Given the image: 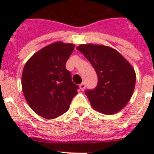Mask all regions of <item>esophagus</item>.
<instances>
[{
    "label": "esophagus",
    "mask_w": 154,
    "mask_h": 154,
    "mask_svg": "<svg viewBox=\"0 0 154 154\" xmlns=\"http://www.w3.org/2000/svg\"><path fill=\"white\" fill-rule=\"evenodd\" d=\"M79 87H80V89H81L82 91H84V89H85V82H82V83L80 84Z\"/></svg>",
    "instance_id": "34e87169"
}]
</instances>
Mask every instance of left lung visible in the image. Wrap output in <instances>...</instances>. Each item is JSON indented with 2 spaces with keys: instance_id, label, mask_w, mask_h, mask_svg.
Here are the masks:
<instances>
[{
  "instance_id": "left-lung-1",
  "label": "left lung",
  "mask_w": 154,
  "mask_h": 154,
  "mask_svg": "<svg viewBox=\"0 0 154 154\" xmlns=\"http://www.w3.org/2000/svg\"><path fill=\"white\" fill-rule=\"evenodd\" d=\"M96 72L98 84L85 92L92 108L112 115L130 101L135 88L136 73L116 50L102 45H81L77 47Z\"/></svg>"
}]
</instances>
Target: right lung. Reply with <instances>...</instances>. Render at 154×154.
Here are the masks:
<instances>
[{"label": "right lung", "mask_w": 154, "mask_h": 154, "mask_svg": "<svg viewBox=\"0 0 154 154\" xmlns=\"http://www.w3.org/2000/svg\"><path fill=\"white\" fill-rule=\"evenodd\" d=\"M74 50L73 44L61 42L35 53L24 65L22 90L35 113L54 119L67 112L79 86L72 81L65 64Z\"/></svg>", "instance_id": "right-lung-1"}]
</instances>
